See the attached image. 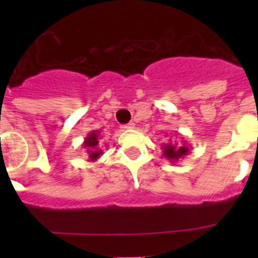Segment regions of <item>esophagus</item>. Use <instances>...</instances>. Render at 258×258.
I'll return each instance as SVG.
<instances>
[{
    "label": "esophagus",
    "mask_w": 258,
    "mask_h": 258,
    "mask_svg": "<svg viewBox=\"0 0 258 258\" xmlns=\"http://www.w3.org/2000/svg\"><path fill=\"white\" fill-rule=\"evenodd\" d=\"M134 126H136L134 122H127V124L122 125L121 129H124V131H129V129H134Z\"/></svg>",
    "instance_id": "34e87169"
}]
</instances>
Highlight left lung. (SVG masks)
I'll use <instances>...</instances> for the list:
<instances>
[{
  "label": "left lung",
  "mask_w": 258,
  "mask_h": 258,
  "mask_svg": "<svg viewBox=\"0 0 258 258\" xmlns=\"http://www.w3.org/2000/svg\"><path fill=\"white\" fill-rule=\"evenodd\" d=\"M161 149H163L164 157H165L166 160H169L170 163H177V161L182 160L191 151L190 147L186 143V141H182L181 145H178L177 142L173 143L169 140L168 143H163L161 145Z\"/></svg>",
  "instance_id": "obj_1"
}]
</instances>
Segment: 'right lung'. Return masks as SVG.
<instances>
[{
  "instance_id": "add662e5",
  "label": "right lung",
  "mask_w": 258,
  "mask_h": 258,
  "mask_svg": "<svg viewBox=\"0 0 258 258\" xmlns=\"http://www.w3.org/2000/svg\"><path fill=\"white\" fill-rule=\"evenodd\" d=\"M99 140H101V132L99 131H92L85 137L83 147L88 154V161L94 163L101 157V155H103L102 150L99 149Z\"/></svg>"
}]
</instances>
